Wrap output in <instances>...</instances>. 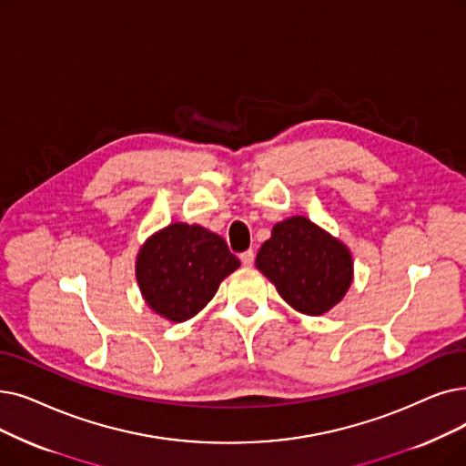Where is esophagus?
Returning a JSON list of instances; mask_svg holds the SVG:
<instances>
[{
	"label": "esophagus",
	"mask_w": 466,
	"mask_h": 466,
	"mask_svg": "<svg viewBox=\"0 0 466 466\" xmlns=\"http://www.w3.org/2000/svg\"><path fill=\"white\" fill-rule=\"evenodd\" d=\"M239 260H241V265H244V267H251L253 260H255V251L253 249L244 251V253L239 255Z\"/></svg>",
	"instance_id": "1"
}]
</instances>
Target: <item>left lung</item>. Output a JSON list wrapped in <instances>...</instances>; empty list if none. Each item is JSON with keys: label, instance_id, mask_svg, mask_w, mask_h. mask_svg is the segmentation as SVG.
<instances>
[{"label": "left lung", "instance_id": "1", "mask_svg": "<svg viewBox=\"0 0 466 466\" xmlns=\"http://www.w3.org/2000/svg\"><path fill=\"white\" fill-rule=\"evenodd\" d=\"M257 268L283 300L309 316L328 312L352 281L349 249L305 217L278 222L258 249Z\"/></svg>", "mask_w": 466, "mask_h": 466}]
</instances>
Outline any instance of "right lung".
<instances>
[{"mask_svg": "<svg viewBox=\"0 0 466 466\" xmlns=\"http://www.w3.org/2000/svg\"><path fill=\"white\" fill-rule=\"evenodd\" d=\"M238 267V257L220 236L175 222L140 249L137 279L150 309L171 321H185L208 305L218 283Z\"/></svg>", "mask_w": 466, "mask_h": 466, "instance_id": "1", "label": "right lung"}]
</instances>
